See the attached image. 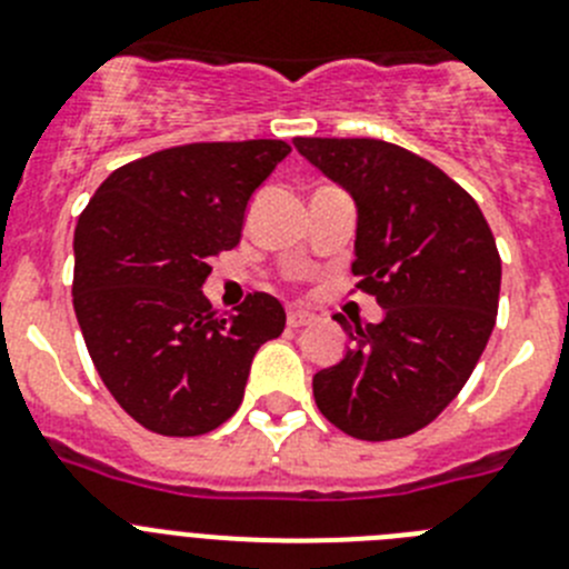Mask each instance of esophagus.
Segmentation results:
<instances>
[{
	"label": "esophagus",
	"mask_w": 569,
	"mask_h": 569,
	"mask_svg": "<svg viewBox=\"0 0 569 569\" xmlns=\"http://www.w3.org/2000/svg\"><path fill=\"white\" fill-rule=\"evenodd\" d=\"M310 321H312V312H307V310H290V312H288V325H290V327L310 325Z\"/></svg>",
	"instance_id": "obj_1"
}]
</instances>
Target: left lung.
Returning <instances> with one entry per match:
<instances>
[{"instance_id":"left-lung-1","label":"left lung","mask_w":569,"mask_h":569,"mask_svg":"<svg viewBox=\"0 0 569 569\" xmlns=\"http://www.w3.org/2000/svg\"><path fill=\"white\" fill-rule=\"evenodd\" d=\"M293 146L358 208L356 288L378 325H338L347 356L312 378L321 415L380 442L429 426L471 378L497 325L502 262L462 186L420 154L375 138H296Z\"/></svg>"}]
</instances>
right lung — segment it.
<instances>
[{"instance_id":"obj_1","label":"right lung","mask_w":569,"mask_h":569,"mask_svg":"<svg viewBox=\"0 0 569 569\" xmlns=\"http://www.w3.org/2000/svg\"><path fill=\"white\" fill-rule=\"evenodd\" d=\"M290 154L284 140L186 143L114 169L76 226L72 307L103 387L143 429L197 437L239 409L284 307L250 293L233 316L202 296L211 257Z\"/></svg>"}]
</instances>
